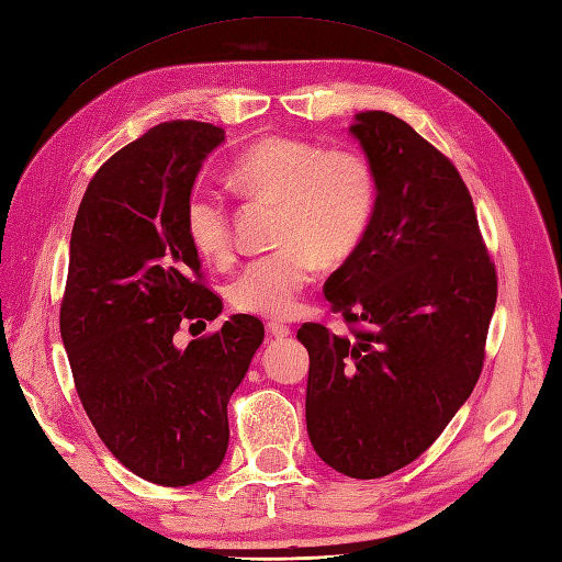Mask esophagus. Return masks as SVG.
<instances>
[{
	"label": "esophagus",
	"instance_id": "34e87169",
	"mask_svg": "<svg viewBox=\"0 0 562 562\" xmlns=\"http://www.w3.org/2000/svg\"><path fill=\"white\" fill-rule=\"evenodd\" d=\"M267 331L273 336V338H285L291 334V328L285 324H279V322H269L267 324Z\"/></svg>",
	"mask_w": 562,
	"mask_h": 562
}]
</instances>
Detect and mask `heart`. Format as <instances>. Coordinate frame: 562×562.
I'll return each instance as SVG.
<instances>
[{"label": "heart", "instance_id": "b5f03b06", "mask_svg": "<svg viewBox=\"0 0 562 562\" xmlns=\"http://www.w3.org/2000/svg\"><path fill=\"white\" fill-rule=\"evenodd\" d=\"M248 198L279 204L273 240L279 250L252 259L228 285L236 310L289 319L319 265H340L360 250L379 204L374 161L355 147H326L305 138L259 140L231 169ZM183 228L207 262L234 255L228 204L198 188L186 200Z\"/></svg>", "mask_w": 562, "mask_h": 562}]
</instances>
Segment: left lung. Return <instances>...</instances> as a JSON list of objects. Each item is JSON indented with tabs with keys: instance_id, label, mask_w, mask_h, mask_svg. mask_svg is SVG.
Segmentation results:
<instances>
[{
	"instance_id": "obj_1",
	"label": "left lung",
	"mask_w": 562,
	"mask_h": 562,
	"mask_svg": "<svg viewBox=\"0 0 562 562\" xmlns=\"http://www.w3.org/2000/svg\"><path fill=\"white\" fill-rule=\"evenodd\" d=\"M350 133L379 173L360 250L324 283L352 336L303 324L307 434L340 474L379 479L417 460L470 398L498 277L456 164L389 112Z\"/></svg>"
}]
</instances>
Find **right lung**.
I'll list each match as a JSON object with an SVG mask.
<instances>
[{
    "label": "right lung",
    "instance_id": "right-lung-1",
    "mask_svg": "<svg viewBox=\"0 0 562 562\" xmlns=\"http://www.w3.org/2000/svg\"><path fill=\"white\" fill-rule=\"evenodd\" d=\"M222 140L212 123L171 121L121 147L88 183L68 250L59 328L78 398L123 468L159 486L222 464L228 401L265 338L257 317L234 314L173 346L186 322L222 312L183 228L202 159Z\"/></svg>",
    "mask_w": 562,
    "mask_h": 562
}]
</instances>
